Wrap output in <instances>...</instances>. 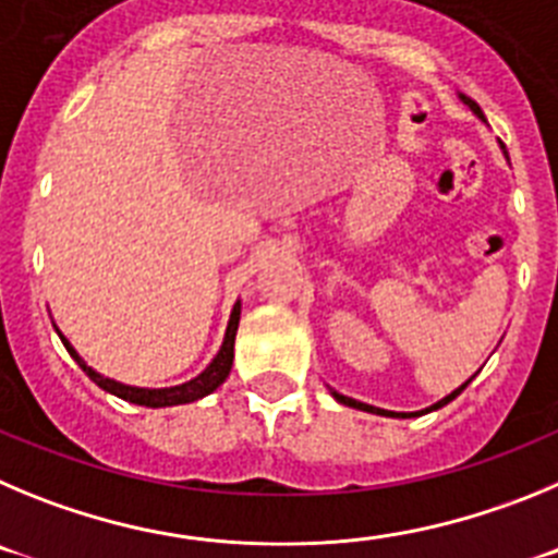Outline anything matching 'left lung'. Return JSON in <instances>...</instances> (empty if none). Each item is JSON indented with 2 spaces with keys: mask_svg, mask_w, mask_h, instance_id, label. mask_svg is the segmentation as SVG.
I'll return each mask as SVG.
<instances>
[{
  "mask_svg": "<svg viewBox=\"0 0 558 558\" xmlns=\"http://www.w3.org/2000/svg\"><path fill=\"white\" fill-rule=\"evenodd\" d=\"M461 99H464V102H466V105H470V108H473V110H475V113H478V117H481V119H484V113H481V108H478V105H475V102H473V99H470V97H464V94H461ZM504 153H506V149H504ZM470 380H473V378H470ZM470 380H466V384H470ZM466 384H464V386H459V389H456V391H453V395H448V398H445V400H439V403H436V405H434V409H441V405H448V403H450V400H453V398H459L461 391H464V389H466ZM333 398H336V400H339V403H344V405H353V409H361V411H373V414H386V416H409V414H391V411H384V409H375V405H366V403H359V400H353V398H344V395H339V391H333ZM425 411H430V409H425Z\"/></svg>",
  "mask_w": 558,
  "mask_h": 558,
  "instance_id": "obj_1",
  "label": "left lung"
}]
</instances>
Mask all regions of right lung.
<instances>
[{
	"label": "right lung",
	"mask_w": 558,
	"mask_h": 558,
	"mask_svg": "<svg viewBox=\"0 0 558 558\" xmlns=\"http://www.w3.org/2000/svg\"><path fill=\"white\" fill-rule=\"evenodd\" d=\"M239 314H242V305L235 303L233 314H230L228 330H225L222 350L217 353V359L210 361L208 369H205L203 375H197L194 380H189V384L172 386V389H135V386H124V384H117V380L102 378V375L94 373L92 366H85V361L74 353V348L69 344L66 339H63V336H60V341L66 344V350L72 353V359L83 366V373L88 375L94 384L102 386L105 391H110V395H117V398H122V400H130V403H135V405H149V409H158V405L192 403V400L205 398V395H210V391L217 389V386L228 378L230 366H233V341H235V328H239Z\"/></svg>",
	"instance_id": "right-lung-1"
}]
</instances>
